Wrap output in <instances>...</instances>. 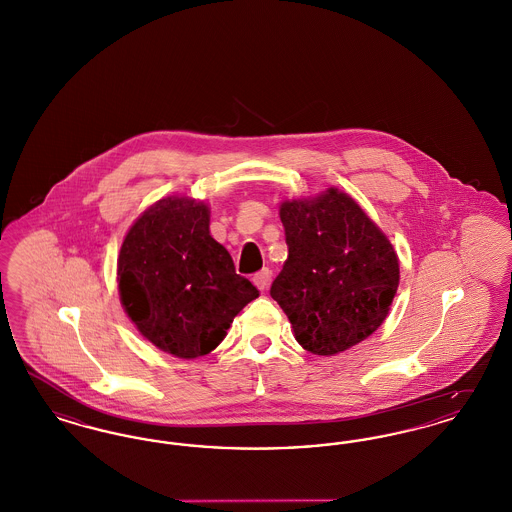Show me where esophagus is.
<instances>
[{
  "instance_id": "34e87169",
  "label": "esophagus",
  "mask_w": 512,
  "mask_h": 512,
  "mask_svg": "<svg viewBox=\"0 0 512 512\" xmlns=\"http://www.w3.org/2000/svg\"><path fill=\"white\" fill-rule=\"evenodd\" d=\"M268 282H270V270H268V268L259 270V272L253 276V284H255L261 292L267 290Z\"/></svg>"
}]
</instances>
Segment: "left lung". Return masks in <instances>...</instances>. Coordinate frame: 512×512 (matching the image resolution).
<instances>
[{"instance_id": "left-lung-1", "label": "left lung", "mask_w": 512, "mask_h": 512, "mask_svg": "<svg viewBox=\"0 0 512 512\" xmlns=\"http://www.w3.org/2000/svg\"><path fill=\"white\" fill-rule=\"evenodd\" d=\"M288 259L270 295L290 318L297 343L338 355L366 340L390 313L399 259L388 236L338 188L284 199Z\"/></svg>"}]
</instances>
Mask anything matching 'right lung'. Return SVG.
<instances>
[{"label":"right lung","mask_w":512,"mask_h":512,"mask_svg":"<svg viewBox=\"0 0 512 512\" xmlns=\"http://www.w3.org/2000/svg\"><path fill=\"white\" fill-rule=\"evenodd\" d=\"M209 219L205 201L163 197L128 228L117 261L124 313L147 341L178 359L211 353L259 297L211 236Z\"/></svg>","instance_id":"right-lung-1"}]
</instances>
